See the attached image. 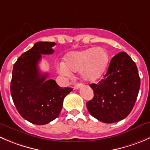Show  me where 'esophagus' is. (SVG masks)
<instances>
[{
    "mask_svg": "<svg viewBox=\"0 0 150 150\" xmlns=\"http://www.w3.org/2000/svg\"><path fill=\"white\" fill-rule=\"evenodd\" d=\"M83 86L82 83H76L75 85L74 88H75V89H78V88H79L81 86Z\"/></svg>",
    "mask_w": 150,
    "mask_h": 150,
    "instance_id": "esophagus-1",
    "label": "esophagus"
}]
</instances>
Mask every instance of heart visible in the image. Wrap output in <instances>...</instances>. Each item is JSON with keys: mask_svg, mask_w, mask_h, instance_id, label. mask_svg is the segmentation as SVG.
<instances>
[{"mask_svg": "<svg viewBox=\"0 0 150 150\" xmlns=\"http://www.w3.org/2000/svg\"><path fill=\"white\" fill-rule=\"evenodd\" d=\"M109 55L103 47H91L81 51L69 53L64 58L65 63L61 62L58 70L64 75L72 72H79L87 82L100 79L105 72L109 63Z\"/></svg>", "mask_w": 150, "mask_h": 150, "instance_id": "heart-1", "label": "heart"}]
</instances>
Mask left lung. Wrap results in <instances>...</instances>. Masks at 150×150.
I'll return each mask as SVG.
<instances>
[{
  "label": "left lung",
  "instance_id": "8db88e82",
  "mask_svg": "<svg viewBox=\"0 0 150 150\" xmlns=\"http://www.w3.org/2000/svg\"><path fill=\"white\" fill-rule=\"evenodd\" d=\"M140 84L136 63L125 52H120L112 58L104 78L90 84L94 96L86 103L88 112L105 123L124 120L134 106Z\"/></svg>",
  "mask_w": 150,
  "mask_h": 150
}]
</instances>
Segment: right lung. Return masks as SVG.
<instances>
[{
    "label": "right lung",
    "mask_w": 150,
    "mask_h": 150,
    "mask_svg": "<svg viewBox=\"0 0 150 150\" xmlns=\"http://www.w3.org/2000/svg\"><path fill=\"white\" fill-rule=\"evenodd\" d=\"M53 42H38L25 52L14 64L11 90L13 102L19 114L27 121L38 125L50 122L57 118L64 97L72 88H61L48 74H42L38 64L42 55L54 52Z\"/></svg>",
    "instance_id": "1"
}]
</instances>
